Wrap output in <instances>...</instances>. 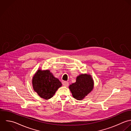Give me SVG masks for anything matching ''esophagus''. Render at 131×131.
Listing matches in <instances>:
<instances>
[{"mask_svg": "<svg viewBox=\"0 0 131 131\" xmlns=\"http://www.w3.org/2000/svg\"><path fill=\"white\" fill-rule=\"evenodd\" d=\"M63 86H64L65 87H68L69 85V83L67 81H64L63 82Z\"/></svg>", "mask_w": 131, "mask_h": 131, "instance_id": "1", "label": "esophagus"}]
</instances>
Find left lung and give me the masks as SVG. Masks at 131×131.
<instances>
[{"label": "left lung", "instance_id": "8db88e82", "mask_svg": "<svg viewBox=\"0 0 131 131\" xmlns=\"http://www.w3.org/2000/svg\"><path fill=\"white\" fill-rule=\"evenodd\" d=\"M94 82L90 74H82L77 78L76 82L69 87L73 97L77 100H82L93 89Z\"/></svg>", "mask_w": 131, "mask_h": 131}]
</instances>
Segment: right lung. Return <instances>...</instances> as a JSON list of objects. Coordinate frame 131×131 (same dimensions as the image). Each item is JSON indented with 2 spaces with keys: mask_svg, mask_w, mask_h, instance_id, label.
Masks as SVG:
<instances>
[{
  "mask_svg": "<svg viewBox=\"0 0 131 131\" xmlns=\"http://www.w3.org/2000/svg\"><path fill=\"white\" fill-rule=\"evenodd\" d=\"M32 84L34 91L45 100L51 98L62 86L61 82L48 70L39 69L32 78Z\"/></svg>",
  "mask_w": 131,
  "mask_h": 131,
  "instance_id": "obj_1",
  "label": "right lung"
}]
</instances>
